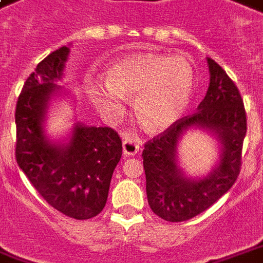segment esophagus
Here are the masks:
<instances>
[{
	"instance_id": "obj_1",
	"label": "esophagus",
	"mask_w": 263,
	"mask_h": 263,
	"mask_svg": "<svg viewBox=\"0 0 263 263\" xmlns=\"http://www.w3.org/2000/svg\"><path fill=\"white\" fill-rule=\"evenodd\" d=\"M140 141L134 137H127L123 141V153L124 155H136L139 153Z\"/></svg>"
}]
</instances>
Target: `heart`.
<instances>
[{"instance_id":"obj_1","label":"heart","mask_w":263,"mask_h":263,"mask_svg":"<svg viewBox=\"0 0 263 263\" xmlns=\"http://www.w3.org/2000/svg\"><path fill=\"white\" fill-rule=\"evenodd\" d=\"M105 82H91L87 92L92 103L106 112L118 113L123 95H134L133 108L147 130L170 127L186 110L193 88V70L183 57L133 54L113 63Z\"/></svg>"}]
</instances>
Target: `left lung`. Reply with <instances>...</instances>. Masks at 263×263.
I'll list each match as a JSON object with an SVG mask.
<instances>
[{
  "instance_id": "left-lung-1",
  "label": "left lung",
  "mask_w": 263,
  "mask_h": 263,
  "mask_svg": "<svg viewBox=\"0 0 263 263\" xmlns=\"http://www.w3.org/2000/svg\"><path fill=\"white\" fill-rule=\"evenodd\" d=\"M210 84L197 112L176 120L144 144L143 166L151 210L165 221H186L217 202L233 186L241 171L247 113L238 88L217 63L208 59ZM197 125L214 131L223 145L222 161L208 177L191 181L176 166L180 134Z\"/></svg>"
}]
</instances>
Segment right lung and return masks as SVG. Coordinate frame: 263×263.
<instances>
[{
	"mask_svg": "<svg viewBox=\"0 0 263 263\" xmlns=\"http://www.w3.org/2000/svg\"><path fill=\"white\" fill-rule=\"evenodd\" d=\"M70 49L63 46L40 61L19 93L15 158L33 187L51 208L76 220L102 212L113 171L122 157V140L112 127L76 126L66 147L45 139V109L63 76Z\"/></svg>",
	"mask_w": 263,
	"mask_h": 263,
	"instance_id": "add662e5",
	"label": "right lung"
}]
</instances>
